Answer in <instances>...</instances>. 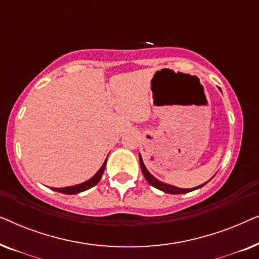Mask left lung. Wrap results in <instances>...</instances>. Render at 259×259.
Masks as SVG:
<instances>
[{
    "label": "left lung",
    "instance_id": "left-lung-1",
    "mask_svg": "<svg viewBox=\"0 0 259 259\" xmlns=\"http://www.w3.org/2000/svg\"><path fill=\"white\" fill-rule=\"evenodd\" d=\"M139 161H140V167H141V171H143V175L145 177V179L147 180L148 184H151L152 186L155 187V189L162 191V192L165 193H171V194H180V193H187V192H191V191L193 190H197V189H200V187H203L205 184L203 185H199L197 187H193V189H179V187H176V186H172V185H168V184H165V183H161L159 182L157 178H154L153 176L151 175L150 172L147 171V168L145 167L144 162H143V159H141V155L139 154Z\"/></svg>",
    "mask_w": 259,
    "mask_h": 259
}]
</instances>
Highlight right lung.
<instances>
[{"label":"right lung","instance_id":"1","mask_svg":"<svg viewBox=\"0 0 259 259\" xmlns=\"http://www.w3.org/2000/svg\"><path fill=\"white\" fill-rule=\"evenodd\" d=\"M106 162H107V159H106L104 165L101 166V168L97 172V175L92 177L90 180L84 182L82 184H79V185H74V186H68V187H61V189H56V187H52V190L56 191V192H61L63 194H77L82 191H86L88 189H92V187L97 185V184L100 182L102 175H104L105 167H106Z\"/></svg>","mask_w":259,"mask_h":259}]
</instances>
